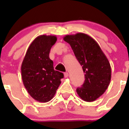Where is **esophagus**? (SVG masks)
Instances as JSON below:
<instances>
[{
    "label": "esophagus",
    "instance_id": "34e87169",
    "mask_svg": "<svg viewBox=\"0 0 129 129\" xmlns=\"http://www.w3.org/2000/svg\"><path fill=\"white\" fill-rule=\"evenodd\" d=\"M64 77H66V78H67V77H68V72L64 73Z\"/></svg>",
    "mask_w": 129,
    "mask_h": 129
}]
</instances>
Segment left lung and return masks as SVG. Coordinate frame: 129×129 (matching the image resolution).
Listing matches in <instances>:
<instances>
[{"mask_svg":"<svg viewBox=\"0 0 129 129\" xmlns=\"http://www.w3.org/2000/svg\"><path fill=\"white\" fill-rule=\"evenodd\" d=\"M64 41L71 46L82 66L85 80L76 90L83 100L92 102L104 94L111 79V67L101 48L93 38L83 33L67 35Z\"/></svg>","mask_w":129,"mask_h":129,"instance_id":"left-lung-1","label":"left lung"}]
</instances>
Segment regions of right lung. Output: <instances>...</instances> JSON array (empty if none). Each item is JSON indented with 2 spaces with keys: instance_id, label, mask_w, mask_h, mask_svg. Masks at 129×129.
I'll use <instances>...</instances> for the list:
<instances>
[{
  "instance_id": "1",
  "label": "right lung",
  "mask_w": 129,
  "mask_h": 129,
  "mask_svg": "<svg viewBox=\"0 0 129 129\" xmlns=\"http://www.w3.org/2000/svg\"><path fill=\"white\" fill-rule=\"evenodd\" d=\"M57 41L55 35H39L28 47L21 65V76L27 92L41 103L50 101L64 77L53 68L49 57L52 46Z\"/></svg>"
}]
</instances>
